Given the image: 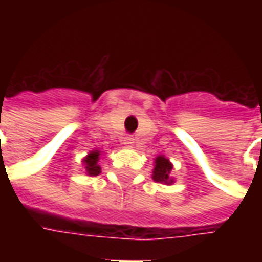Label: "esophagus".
<instances>
[{
  "mask_svg": "<svg viewBox=\"0 0 262 262\" xmlns=\"http://www.w3.org/2000/svg\"><path fill=\"white\" fill-rule=\"evenodd\" d=\"M123 144H125L126 147H132L135 144V139L132 136H126L125 140H123Z\"/></svg>",
  "mask_w": 262,
  "mask_h": 262,
  "instance_id": "1",
  "label": "esophagus"
}]
</instances>
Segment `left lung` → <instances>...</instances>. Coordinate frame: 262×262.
<instances>
[{"label": "left lung", "instance_id": "obj_1", "mask_svg": "<svg viewBox=\"0 0 262 262\" xmlns=\"http://www.w3.org/2000/svg\"><path fill=\"white\" fill-rule=\"evenodd\" d=\"M171 170H172V164L170 160L165 159L164 156H159L154 160V170H153V180L156 182H161L165 185H170L174 182L171 178Z\"/></svg>", "mask_w": 262, "mask_h": 262}]
</instances>
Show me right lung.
I'll use <instances>...</instances> for the list:
<instances>
[{
    "label": "right lung",
    "instance_id": "add662e5",
    "mask_svg": "<svg viewBox=\"0 0 262 262\" xmlns=\"http://www.w3.org/2000/svg\"><path fill=\"white\" fill-rule=\"evenodd\" d=\"M99 153H101V151L94 150V151H91V153H88V156H86L85 159L82 160V163H84V165H85L86 176L95 177L101 172V167L98 165V161H99Z\"/></svg>",
    "mask_w": 262,
    "mask_h": 262
}]
</instances>
